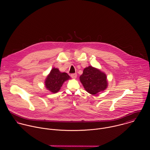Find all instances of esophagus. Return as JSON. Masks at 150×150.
Here are the masks:
<instances>
[{
  "instance_id": "1",
  "label": "esophagus",
  "mask_w": 150,
  "mask_h": 150,
  "mask_svg": "<svg viewBox=\"0 0 150 150\" xmlns=\"http://www.w3.org/2000/svg\"><path fill=\"white\" fill-rule=\"evenodd\" d=\"M71 77L72 79H75L77 78V74L76 73H74V74H71Z\"/></svg>"
}]
</instances>
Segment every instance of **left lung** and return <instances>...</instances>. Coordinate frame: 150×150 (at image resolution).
<instances>
[{
    "label": "left lung",
    "instance_id": "left-lung-1",
    "mask_svg": "<svg viewBox=\"0 0 150 150\" xmlns=\"http://www.w3.org/2000/svg\"><path fill=\"white\" fill-rule=\"evenodd\" d=\"M80 80L86 91L91 95L104 91L108 86L106 74L92 66L84 69L83 74L80 76Z\"/></svg>",
    "mask_w": 150,
    "mask_h": 150
}]
</instances>
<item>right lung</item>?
I'll list each match as a JSON object with an SVG mask.
<instances>
[{"label":"right lung","mask_w":150,"mask_h":150,"mask_svg":"<svg viewBox=\"0 0 150 150\" xmlns=\"http://www.w3.org/2000/svg\"><path fill=\"white\" fill-rule=\"evenodd\" d=\"M69 79L70 77L66 73L61 72L58 68L53 67L45 80V87L51 92L55 93L60 90L64 81Z\"/></svg>","instance_id":"add662e5"}]
</instances>
